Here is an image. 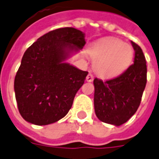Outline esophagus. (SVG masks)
Wrapping results in <instances>:
<instances>
[{
  "instance_id": "1",
  "label": "esophagus",
  "mask_w": 159,
  "mask_h": 159,
  "mask_svg": "<svg viewBox=\"0 0 159 159\" xmlns=\"http://www.w3.org/2000/svg\"><path fill=\"white\" fill-rule=\"evenodd\" d=\"M86 80L88 81V82H92L93 80V75L92 74H89L87 77H86Z\"/></svg>"
}]
</instances>
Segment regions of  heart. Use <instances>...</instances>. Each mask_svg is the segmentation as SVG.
Instances as JSON below:
<instances>
[{
	"mask_svg": "<svg viewBox=\"0 0 159 159\" xmlns=\"http://www.w3.org/2000/svg\"><path fill=\"white\" fill-rule=\"evenodd\" d=\"M88 55L94 61V72L101 78H113L129 67L134 51L130 45L117 38H106L93 43Z\"/></svg>",
	"mask_w": 159,
	"mask_h": 159,
	"instance_id": "obj_1",
	"label": "heart"
}]
</instances>
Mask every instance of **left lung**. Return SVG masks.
Returning a JSON list of instances; mask_svg holds the SVG:
<instances>
[{"label": "left lung", "mask_w": 159, "mask_h": 159, "mask_svg": "<svg viewBox=\"0 0 159 159\" xmlns=\"http://www.w3.org/2000/svg\"><path fill=\"white\" fill-rule=\"evenodd\" d=\"M134 64L116 78L93 80L94 111L100 121L119 126L136 113L147 83V66L142 49L131 41Z\"/></svg>", "instance_id": "left-lung-1"}]
</instances>
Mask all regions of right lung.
Returning <instances> with one entry per match:
<instances>
[{
    "mask_svg": "<svg viewBox=\"0 0 159 159\" xmlns=\"http://www.w3.org/2000/svg\"><path fill=\"white\" fill-rule=\"evenodd\" d=\"M84 45L81 30L65 27L46 33L25 50L14 82L17 106L25 121L47 125L68 114L88 72L66 60Z\"/></svg>",
    "mask_w": 159,
    "mask_h": 159,
    "instance_id": "1",
    "label": "right lung"
}]
</instances>
